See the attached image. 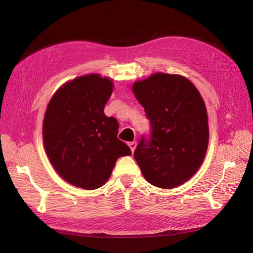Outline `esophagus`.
<instances>
[{"label": "esophagus", "mask_w": 253, "mask_h": 253, "mask_svg": "<svg viewBox=\"0 0 253 253\" xmlns=\"http://www.w3.org/2000/svg\"><path fill=\"white\" fill-rule=\"evenodd\" d=\"M128 146H129V148H130V150H131V152H133V151H135L136 147H137V142H136V141H131V142L128 143Z\"/></svg>", "instance_id": "esophagus-1"}]
</instances>
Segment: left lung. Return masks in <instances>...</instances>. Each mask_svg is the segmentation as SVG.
Segmentation results:
<instances>
[{
	"label": "left lung",
	"instance_id": "1",
	"mask_svg": "<svg viewBox=\"0 0 253 253\" xmlns=\"http://www.w3.org/2000/svg\"><path fill=\"white\" fill-rule=\"evenodd\" d=\"M150 121L133 153L150 184L169 189L200 168L209 141L208 114L197 88L178 75L154 74L132 85Z\"/></svg>",
	"mask_w": 253,
	"mask_h": 253
}]
</instances>
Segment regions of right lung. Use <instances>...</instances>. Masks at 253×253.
I'll list each match as a JSON object with an SVG mask.
<instances>
[{"mask_svg":"<svg viewBox=\"0 0 253 253\" xmlns=\"http://www.w3.org/2000/svg\"><path fill=\"white\" fill-rule=\"evenodd\" d=\"M113 91L110 79L88 75L64 84L44 115L45 152L69 184L96 189L110 178L117 159L130 155L117 138L118 122L104 114Z\"/></svg>","mask_w":253,"mask_h":253,"instance_id":"right-lung-1","label":"right lung"}]
</instances>
